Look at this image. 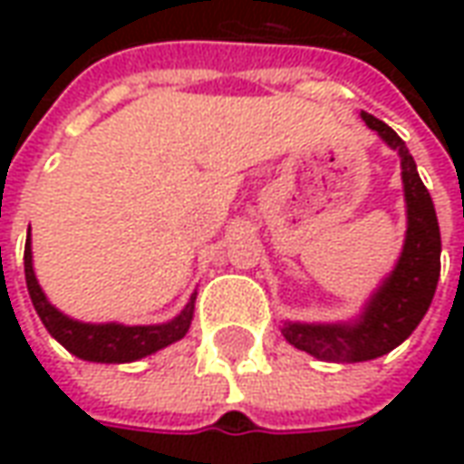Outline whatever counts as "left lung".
<instances>
[{
	"label": "left lung",
	"mask_w": 464,
	"mask_h": 464,
	"mask_svg": "<svg viewBox=\"0 0 464 464\" xmlns=\"http://www.w3.org/2000/svg\"><path fill=\"white\" fill-rule=\"evenodd\" d=\"M362 121L400 153L408 203V233L395 271L382 281L353 323H283L285 341L328 362H362L385 355L408 338L425 318L440 278V226L435 206L418 166L398 133L372 114Z\"/></svg>",
	"instance_id": "obj_1"
}]
</instances>
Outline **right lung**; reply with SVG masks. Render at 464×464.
<instances>
[{
  "instance_id": "right-lung-1",
  "label": "right lung",
  "mask_w": 464,
  "mask_h": 464,
  "mask_svg": "<svg viewBox=\"0 0 464 464\" xmlns=\"http://www.w3.org/2000/svg\"><path fill=\"white\" fill-rule=\"evenodd\" d=\"M24 276L26 288H29V295H32V303H34V311L44 323L46 331L52 333V338L62 343L72 355L82 360H92V362H131V360L146 358L156 350L181 341L191 328L196 293L173 321L161 323V325L79 323L74 318H69V315L56 311L54 305L46 301L44 291L36 283L34 266H32V238L29 236H26L24 246Z\"/></svg>"
}]
</instances>
